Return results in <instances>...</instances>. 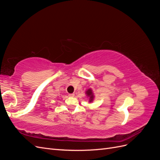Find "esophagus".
<instances>
[{
  "instance_id": "obj_1",
  "label": "esophagus",
  "mask_w": 160,
  "mask_h": 160,
  "mask_svg": "<svg viewBox=\"0 0 160 160\" xmlns=\"http://www.w3.org/2000/svg\"><path fill=\"white\" fill-rule=\"evenodd\" d=\"M74 95H75L74 93H70V94H69V97H74Z\"/></svg>"
}]
</instances>
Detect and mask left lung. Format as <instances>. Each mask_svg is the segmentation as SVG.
Instances as JSON below:
<instances>
[{"label": "left lung", "mask_w": 160, "mask_h": 160, "mask_svg": "<svg viewBox=\"0 0 160 160\" xmlns=\"http://www.w3.org/2000/svg\"><path fill=\"white\" fill-rule=\"evenodd\" d=\"M86 95L88 97V98H89V102H92L93 101V99H94V95H93V91H92L91 89H89L88 90L86 91Z\"/></svg>", "instance_id": "1"}]
</instances>
